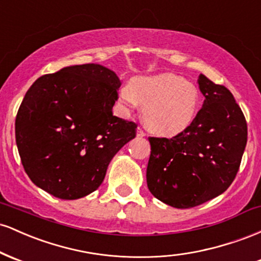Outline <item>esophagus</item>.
<instances>
[{
    "mask_svg": "<svg viewBox=\"0 0 261 261\" xmlns=\"http://www.w3.org/2000/svg\"><path fill=\"white\" fill-rule=\"evenodd\" d=\"M136 135H137V136H139V137H145V136H146V133H145V131H143L141 127H137Z\"/></svg>",
    "mask_w": 261,
    "mask_h": 261,
    "instance_id": "esophagus-1",
    "label": "esophagus"
}]
</instances>
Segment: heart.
<instances>
[{
    "label": "heart",
    "mask_w": 261,
    "mask_h": 261,
    "mask_svg": "<svg viewBox=\"0 0 261 261\" xmlns=\"http://www.w3.org/2000/svg\"><path fill=\"white\" fill-rule=\"evenodd\" d=\"M127 108L145 106L143 122L155 135L172 137L184 133L196 119L200 92L193 83L174 73L135 77L120 92Z\"/></svg>",
    "instance_id": "heart-1"
}]
</instances>
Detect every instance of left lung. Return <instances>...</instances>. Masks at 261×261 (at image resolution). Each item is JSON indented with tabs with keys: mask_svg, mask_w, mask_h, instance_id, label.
<instances>
[{
	"mask_svg": "<svg viewBox=\"0 0 261 261\" xmlns=\"http://www.w3.org/2000/svg\"><path fill=\"white\" fill-rule=\"evenodd\" d=\"M197 83L205 100L190 127L172 139H148L147 187L176 208L195 207L224 193L247 145V121L232 93L203 74Z\"/></svg>",
	"mask_w": 261,
	"mask_h": 261,
	"instance_id": "obj_1",
	"label": "left lung"
}]
</instances>
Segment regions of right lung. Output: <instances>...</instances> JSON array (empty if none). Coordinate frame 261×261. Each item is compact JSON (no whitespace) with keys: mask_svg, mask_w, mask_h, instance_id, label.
Returning a JSON list of instances; mask_svg holds the SVG:
<instances>
[{"mask_svg":"<svg viewBox=\"0 0 261 261\" xmlns=\"http://www.w3.org/2000/svg\"><path fill=\"white\" fill-rule=\"evenodd\" d=\"M120 80L97 64L74 65L33 83L18 109L16 142L31 180L62 200L99 188L108 166L136 136L113 115Z\"/></svg>","mask_w":261,"mask_h":261,"instance_id":"add662e5","label":"right lung"}]
</instances>
